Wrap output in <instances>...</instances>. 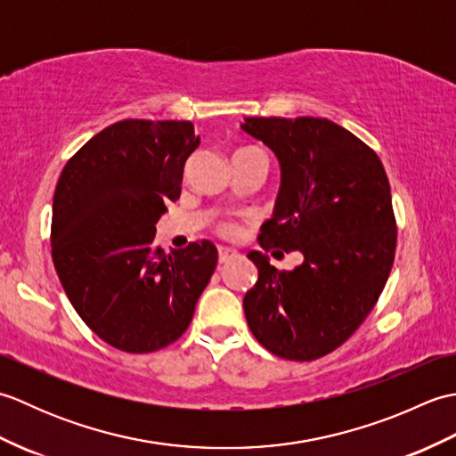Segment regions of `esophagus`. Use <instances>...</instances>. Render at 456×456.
<instances>
[{
  "label": "esophagus",
  "instance_id": "esophagus-1",
  "mask_svg": "<svg viewBox=\"0 0 456 456\" xmlns=\"http://www.w3.org/2000/svg\"><path fill=\"white\" fill-rule=\"evenodd\" d=\"M237 256V253L233 248H227V247H221L219 248V265H225L229 260H233Z\"/></svg>",
  "mask_w": 456,
  "mask_h": 456
}]
</instances>
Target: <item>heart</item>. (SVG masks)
Instances as JSON below:
<instances>
[{
    "label": "heart",
    "instance_id": "obj_1",
    "mask_svg": "<svg viewBox=\"0 0 456 456\" xmlns=\"http://www.w3.org/2000/svg\"><path fill=\"white\" fill-rule=\"evenodd\" d=\"M221 233L231 235V233H233V227H229V225H223V227H221Z\"/></svg>",
    "mask_w": 456,
    "mask_h": 456
}]
</instances>
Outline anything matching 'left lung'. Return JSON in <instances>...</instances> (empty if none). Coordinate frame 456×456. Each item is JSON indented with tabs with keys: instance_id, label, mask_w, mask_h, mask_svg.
I'll list each match as a JSON object with an SVG mask.
<instances>
[{
	"instance_id": "obj_1",
	"label": "left lung",
	"mask_w": 456,
	"mask_h": 456,
	"mask_svg": "<svg viewBox=\"0 0 456 456\" xmlns=\"http://www.w3.org/2000/svg\"><path fill=\"white\" fill-rule=\"evenodd\" d=\"M243 131L282 168L258 245L304 255L288 273L248 253L258 280L243 299L247 323L273 354L315 361L361 327L388 282L398 240L390 182L378 154L329 119L248 118Z\"/></svg>"
}]
</instances>
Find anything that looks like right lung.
I'll return each mask as SVG.
<instances>
[{
    "mask_svg": "<svg viewBox=\"0 0 456 456\" xmlns=\"http://www.w3.org/2000/svg\"><path fill=\"white\" fill-rule=\"evenodd\" d=\"M198 147L190 121L125 119L94 134L58 178L56 274L82 322L119 351L154 353L180 338L217 266L209 240L168 255L154 245Z\"/></svg>",
    "mask_w": 456,
    "mask_h": 456,
    "instance_id": "1",
    "label": "right lung"
}]
</instances>
